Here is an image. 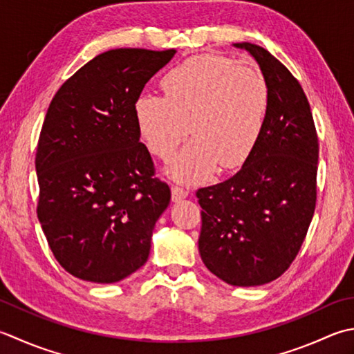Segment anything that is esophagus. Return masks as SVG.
<instances>
[{"label":"esophagus","mask_w":354,"mask_h":354,"mask_svg":"<svg viewBox=\"0 0 354 354\" xmlns=\"http://www.w3.org/2000/svg\"><path fill=\"white\" fill-rule=\"evenodd\" d=\"M189 196V190L183 189V187H178V185H173L171 187V199L173 203H178V201H181L184 198Z\"/></svg>","instance_id":"34e87169"}]
</instances>
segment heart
Here are the masks:
<instances>
[{"mask_svg":"<svg viewBox=\"0 0 354 354\" xmlns=\"http://www.w3.org/2000/svg\"><path fill=\"white\" fill-rule=\"evenodd\" d=\"M165 96L142 93L136 124L151 153L169 159L187 133L195 136L169 169L178 181L201 183L219 165L234 169L250 156L270 106L266 75L253 61L198 55L162 78Z\"/></svg>","mask_w":354,"mask_h":354,"instance_id":"obj_1","label":"heart"}]
</instances>
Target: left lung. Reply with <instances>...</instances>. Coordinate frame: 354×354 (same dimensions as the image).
<instances>
[{"mask_svg":"<svg viewBox=\"0 0 354 354\" xmlns=\"http://www.w3.org/2000/svg\"><path fill=\"white\" fill-rule=\"evenodd\" d=\"M270 87L264 129L241 170L196 192L201 259L236 287L272 282L292 266L313 218L319 144L306 93L264 47L236 43Z\"/></svg>","mask_w":354,"mask_h":354,"instance_id":"1","label":"left lung"}]
</instances>
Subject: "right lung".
<instances>
[{
  "mask_svg": "<svg viewBox=\"0 0 354 354\" xmlns=\"http://www.w3.org/2000/svg\"><path fill=\"white\" fill-rule=\"evenodd\" d=\"M175 53L104 52L72 75L47 109L35 158L37 213L53 256L75 278L118 282L149 258L171 193L153 178L135 102Z\"/></svg>",
  "mask_w": 354,
  "mask_h": 354,
  "instance_id": "right-lung-1",
  "label": "right lung"
}]
</instances>
